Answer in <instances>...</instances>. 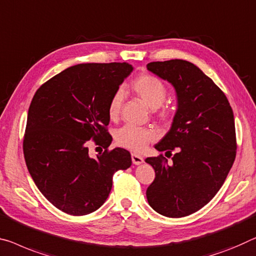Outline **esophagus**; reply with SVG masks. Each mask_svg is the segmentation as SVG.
<instances>
[{
  "label": "esophagus",
  "mask_w": 256,
  "mask_h": 256,
  "mask_svg": "<svg viewBox=\"0 0 256 256\" xmlns=\"http://www.w3.org/2000/svg\"><path fill=\"white\" fill-rule=\"evenodd\" d=\"M132 160L134 164H140L144 162L143 156L136 154V153H132Z\"/></svg>",
  "instance_id": "esophagus-1"
}]
</instances>
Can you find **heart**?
<instances>
[{
    "instance_id": "heart-1",
    "label": "heart",
    "mask_w": 256,
    "mask_h": 256,
    "mask_svg": "<svg viewBox=\"0 0 256 256\" xmlns=\"http://www.w3.org/2000/svg\"><path fill=\"white\" fill-rule=\"evenodd\" d=\"M132 88L135 95L151 110L160 108L167 97V89L162 81L150 74H142L137 76L132 81ZM122 100L124 92L118 90L112 96L108 104V116L111 119H116L119 116ZM169 116H170V113L167 110L158 113V118L162 121L167 120ZM154 138L156 134L151 129L135 127V126H124L116 134V143L120 146L134 152L143 151L148 144L151 143Z\"/></svg>"
}]
</instances>
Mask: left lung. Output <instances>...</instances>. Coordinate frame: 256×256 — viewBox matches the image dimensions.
<instances>
[{
    "mask_svg": "<svg viewBox=\"0 0 256 256\" xmlns=\"http://www.w3.org/2000/svg\"><path fill=\"white\" fill-rule=\"evenodd\" d=\"M148 70L175 89L178 110L172 127L156 148L172 154L146 158L156 178L146 190L153 210L184 218L202 208L223 186L236 158L232 108L212 78L190 62H152Z\"/></svg>",
    "mask_w": 256,
    "mask_h": 256,
    "instance_id": "1",
    "label": "left lung"
}]
</instances>
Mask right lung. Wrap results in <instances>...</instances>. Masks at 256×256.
I'll use <instances>...</instances> for the list:
<instances>
[{
	"label": "right lung",
	"mask_w": 256,
	"mask_h": 256,
	"mask_svg": "<svg viewBox=\"0 0 256 256\" xmlns=\"http://www.w3.org/2000/svg\"><path fill=\"white\" fill-rule=\"evenodd\" d=\"M134 68L127 62L78 64L42 84L32 100L24 156L41 194L70 215H87L108 199L113 174L132 166L127 150L89 156V140L108 148V104Z\"/></svg>",
	"instance_id": "1"
}]
</instances>
